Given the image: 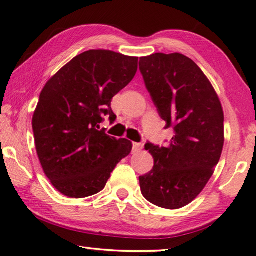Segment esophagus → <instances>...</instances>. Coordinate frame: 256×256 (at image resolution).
Listing matches in <instances>:
<instances>
[{"instance_id":"obj_1","label":"esophagus","mask_w":256,"mask_h":256,"mask_svg":"<svg viewBox=\"0 0 256 256\" xmlns=\"http://www.w3.org/2000/svg\"><path fill=\"white\" fill-rule=\"evenodd\" d=\"M144 148V144H138V142H133V152H138Z\"/></svg>"}]
</instances>
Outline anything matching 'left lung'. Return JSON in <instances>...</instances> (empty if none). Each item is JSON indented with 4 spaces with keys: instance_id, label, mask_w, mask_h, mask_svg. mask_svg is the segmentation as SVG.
<instances>
[{
    "instance_id": "left-lung-1",
    "label": "left lung",
    "mask_w": 256,
    "mask_h": 256,
    "mask_svg": "<svg viewBox=\"0 0 256 256\" xmlns=\"http://www.w3.org/2000/svg\"><path fill=\"white\" fill-rule=\"evenodd\" d=\"M139 68L160 116L166 128H174L166 147H144L154 166L139 177L141 193L158 207L182 208L202 192L222 155V104L212 82L188 56L156 52L140 57Z\"/></svg>"
}]
</instances>
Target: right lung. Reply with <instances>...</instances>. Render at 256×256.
I'll return each instance as SVG.
<instances>
[{"instance_id": "right-lung-1", "label": "right lung", "mask_w": 256, "mask_h": 256, "mask_svg": "<svg viewBox=\"0 0 256 256\" xmlns=\"http://www.w3.org/2000/svg\"><path fill=\"white\" fill-rule=\"evenodd\" d=\"M138 70V57L104 49L76 56L48 80L34 110L38 158L52 185L80 199L104 188L110 174L131 152L132 142L100 130L114 122L112 98Z\"/></svg>"}]
</instances>
